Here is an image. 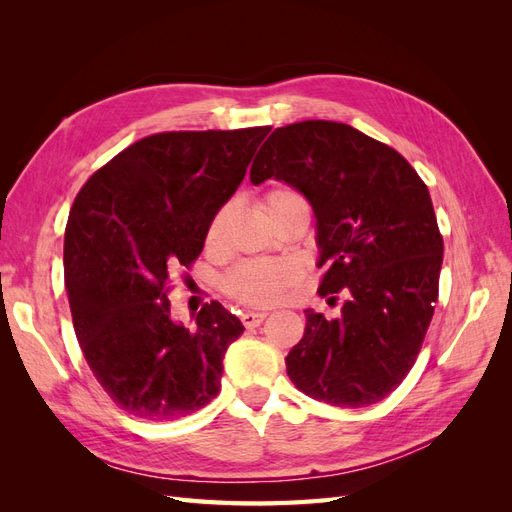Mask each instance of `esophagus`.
<instances>
[{
  "instance_id": "esophagus-1",
  "label": "esophagus",
  "mask_w": 512,
  "mask_h": 512,
  "mask_svg": "<svg viewBox=\"0 0 512 512\" xmlns=\"http://www.w3.org/2000/svg\"><path fill=\"white\" fill-rule=\"evenodd\" d=\"M267 318V312H243L241 314V322L243 327L252 329V327H258V324Z\"/></svg>"
}]
</instances>
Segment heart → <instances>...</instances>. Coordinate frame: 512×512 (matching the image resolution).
Wrapping results in <instances>:
<instances>
[{"instance_id":"b5f03b06","label":"heart","mask_w":512,"mask_h":512,"mask_svg":"<svg viewBox=\"0 0 512 512\" xmlns=\"http://www.w3.org/2000/svg\"><path fill=\"white\" fill-rule=\"evenodd\" d=\"M307 205L299 190L290 185H273L262 194V209L275 222L290 209ZM230 205H222L213 213V218L205 230L207 250H215L222 243ZM297 280V269L290 262L282 260H247L232 269L224 277V290L228 297L250 307H269L282 299L286 288Z\"/></svg>"}]
</instances>
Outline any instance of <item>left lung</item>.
<instances>
[{
  "mask_svg": "<svg viewBox=\"0 0 512 512\" xmlns=\"http://www.w3.org/2000/svg\"><path fill=\"white\" fill-rule=\"evenodd\" d=\"M271 177L316 213L318 294L346 297L333 320L305 309L288 376L324 404H376L408 376L438 301L444 241L427 185L393 147L322 119L273 130L250 170L254 185Z\"/></svg>",
  "mask_w": 512,
  "mask_h": 512,
  "instance_id": "obj_1",
  "label": "left lung"
}]
</instances>
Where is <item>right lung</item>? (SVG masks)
<instances>
[{"mask_svg": "<svg viewBox=\"0 0 512 512\" xmlns=\"http://www.w3.org/2000/svg\"><path fill=\"white\" fill-rule=\"evenodd\" d=\"M269 130L145 136L74 198L64 237L74 333L102 389L136 418L175 421L220 393L224 354L243 324L211 301L185 329L170 318L168 284L203 252L213 213Z\"/></svg>", "mask_w": 512, "mask_h": 512, "instance_id": "add662e5", "label": "right lung"}]
</instances>
